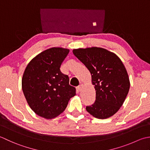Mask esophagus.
Listing matches in <instances>:
<instances>
[{
	"label": "esophagus",
	"mask_w": 150,
	"mask_h": 150,
	"mask_svg": "<svg viewBox=\"0 0 150 150\" xmlns=\"http://www.w3.org/2000/svg\"><path fill=\"white\" fill-rule=\"evenodd\" d=\"M83 87V84H80L79 85V86L77 87V90L78 91H81L82 90V88Z\"/></svg>",
	"instance_id": "obj_1"
}]
</instances>
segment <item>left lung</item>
<instances>
[{"label":"left lung","instance_id":"8db88e82","mask_svg":"<svg viewBox=\"0 0 150 150\" xmlns=\"http://www.w3.org/2000/svg\"><path fill=\"white\" fill-rule=\"evenodd\" d=\"M74 56L91 74L96 101L86 110L94 117L105 119L113 116L123 104L130 81L126 67L115 53L100 47L76 48Z\"/></svg>","mask_w":150,"mask_h":150}]
</instances>
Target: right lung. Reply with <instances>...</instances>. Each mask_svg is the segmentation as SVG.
I'll list each match as a JSON object with an SVG mask.
<instances>
[{
	"mask_svg": "<svg viewBox=\"0 0 150 150\" xmlns=\"http://www.w3.org/2000/svg\"><path fill=\"white\" fill-rule=\"evenodd\" d=\"M69 52V49L62 47L48 48L33 57L24 70V95L30 108L39 117L48 120L56 118L76 95L69 76L60 71Z\"/></svg>",
	"mask_w": 150,
	"mask_h": 150,
	"instance_id": "1",
	"label": "right lung"
}]
</instances>
